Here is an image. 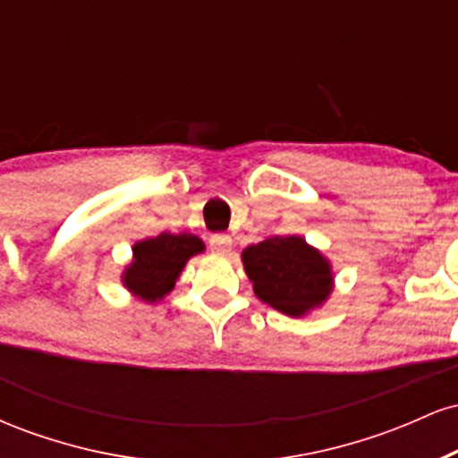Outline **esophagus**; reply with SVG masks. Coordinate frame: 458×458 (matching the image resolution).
Here are the masks:
<instances>
[{
  "label": "esophagus",
  "instance_id": "obj_1",
  "mask_svg": "<svg viewBox=\"0 0 458 458\" xmlns=\"http://www.w3.org/2000/svg\"><path fill=\"white\" fill-rule=\"evenodd\" d=\"M211 247L215 254H228L233 250V236L228 234H213L211 236Z\"/></svg>",
  "mask_w": 458,
  "mask_h": 458
}]
</instances>
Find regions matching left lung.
Instances as JSON below:
<instances>
[{
	"label": "left lung",
	"instance_id": "obj_1",
	"mask_svg": "<svg viewBox=\"0 0 458 458\" xmlns=\"http://www.w3.org/2000/svg\"><path fill=\"white\" fill-rule=\"evenodd\" d=\"M241 260L254 295L286 317H308L334 293L329 259L299 234L269 236L245 247Z\"/></svg>",
	"mask_w": 458,
	"mask_h": 458
}]
</instances>
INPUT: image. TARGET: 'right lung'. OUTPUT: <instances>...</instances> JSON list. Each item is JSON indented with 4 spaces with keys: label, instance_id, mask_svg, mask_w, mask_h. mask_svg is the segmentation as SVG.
<instances>
[{
    "label": "right lung",
    "instance_id": "add662e5",
    "mask_svg": "<svg viewBox=\"0 0 458 458\" xmlns=\"http://www.w3.org/2000/svg\"><path fill=\"white\" fill-rule=\"evenodd\" d=\"M204 241L191 233H161L133 245V259L124 267L120 282L135 299L163 301L174 291L176 280L193 256L202 254Z\"/></svg>",
    "mask_w": 458,
    "mask_h": 458
}]
</instances>
